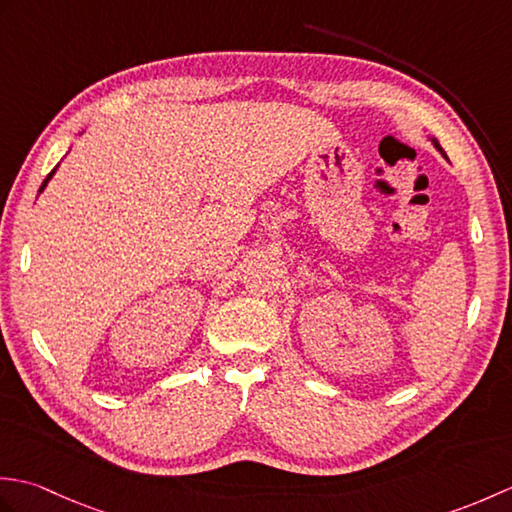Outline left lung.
I'll return each instance as SVG.
<instances>
[{
	"mask_svg": "<svg viewBox=\"0 0 512 512\" xmlns=\"http://www.w3.org/2000/svg\"><path fill=\"white\" fill-rule=\"evenodd\" d=\"M431 143H433V147H436V149L440 151V154H442L444 158H447V154H444V149H442V147H440V143H438V138H431Z\"/></svg>",
	"mask_w": 512,
	"mask_h": 512,
	"instance_id": "8db88e82",
	"label": "left lung"
}]
</instances>
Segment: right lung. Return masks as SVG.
<instances>
[{
    "mask_svg": "<svg viewBox=\"0 0 512 512\" xmlns=\"http://www.w3.org/2000/svg\"><path fill=\"white\" fill-rule=\"evenodd\" d=\"M54 171H57V167H54V169H52V171L48 173V178H46V180H43V184H41V187H39V193H41L43 189H46V187H48V182H50V178L54 176Z\"/></svg>",
    "mask_w": 512,
    "mask_h": 512,
    "instance_id": "1",
    "label": "right lung"
}]
</instances>
